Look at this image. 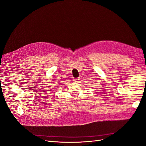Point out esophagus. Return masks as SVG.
<instances>
[{
  "label": "esophagus",
  "instance_id": "esophagus-1",
  "mask_svg": "<svg viewBox=\"0 0 146 146\" xmlns=\"http://www.w3.org/2000/svg\"><path fill=\"white\" fill-rule=\"evenodd\" d=\"M79 80H80V79H79V78H76L74 79V81H75L76 82H78Z\"/></svg>",
  "mask_w": 146,
  "mask_h": 146
}]
</instances>
